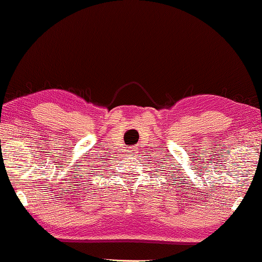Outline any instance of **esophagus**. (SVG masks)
<instances>
[{"instance_id": "esophagus-1", "label": "esophagus", "mask_w": 262, "mask_h": 262, "mask_svg": "<svg viewBox=\"0 0 262 262\" xmlns=\"http://www.w3.org/2000/svg\"><path fill=\"white\" fill-rule=\"evenodd\" d=\"M128 152H130V155H135V154H137V151H138V149L136 146H131V147H128Z\"/></svg>"}]
</instances>
